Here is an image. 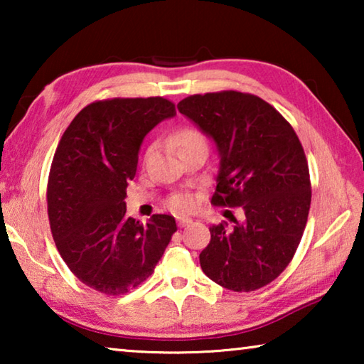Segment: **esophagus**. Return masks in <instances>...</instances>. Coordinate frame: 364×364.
<instances>
[{
  "label": "esophagus",
  "instance_id": "34e87169",
  "mask_svg": "<svg viewBox=\"0 0 364 364\" xmlns=\"http://www.w3.org/2000/svg\"><path fill=\"white\" fill-rule=\"evenodd\" d=\"M176 221H178V226H180V228L188 226V225L193 223V220H191V218H184V217H180Z\"/></svg>",
  "mask_w": 364,
  "mask_h": 364
}]
</instances>
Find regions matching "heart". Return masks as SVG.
Here are the masks:
<instances>
[{
  "mask_svg": "<svg viewBox=\"0 0 364 364\" xmlns=\"http://www.w3.org/2000/svg\"><path fill=\"white\" fill-rule=\"evenodd\" d=\"M176 143L178 146H188V144H199V143H205V138L202 136V133H199L197 130H193V128H188V130H183L178 133L176 136ZM170 205L175 208L178 212H186L188 208L191 207V199L188 196L180 194L175 196L173 199L170 200Z\"/></svg>",
  "mask_w": 364,
  "mask_h": 364,
  "instance_id": "1",
  "label": "heart"
}]
</instances>
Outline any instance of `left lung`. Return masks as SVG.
Returning a JSON list of instances; mask_svg holds the SVG:
<instances>
[{
    "label": "left lung",
    "instance_id": "1",
    "mask_svg": "<svg viewBox=\"0 0 364 364\" xmlns=\"http://www.w3.org/2000/svg\"><path fill=\"white\" fill-rule=\"evenodd\" d=\"M178 110L217 147L212 202L242 208L232 226L210 228L202 271L234 292L269 284L292 260L310 210V173L297 134L267 101L237 91L184 97Z\"/></svg>",
    "mask_w": 364,
    "mask_h": 364
}]
</instances>
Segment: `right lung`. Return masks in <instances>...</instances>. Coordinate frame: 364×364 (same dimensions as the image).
<instances>
[{
  "label": "right lung",
  "mask_w": 364,
  "mask_h": 364,
  "mask_svg": "<svg viewBox=\"0 0 364 364\" xmlns=\"http://www.w3.org/2000/svg\"><path fill=\"white\" fill-rule=\"evenodd\" d=\"M176 115L164 97L97 101L64 132L48 180V217L60 257L95 291L120 295L154 273L176 221L127 217V186L141 144L154 127Z\"/></svg>",
  "instance_id": "right-lung-1"
}]
</instances>
